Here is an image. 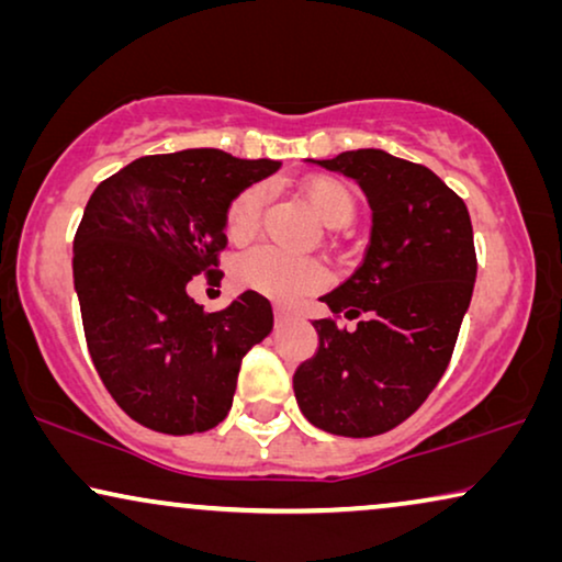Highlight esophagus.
Wrapping results in <instances>:
<instances>
[{
  "instance_id": "obj_1",
  "label": "esophagus",
  "mask_w": 562,
  "mask_h": 562,
  "mask_svg": "<svg viewBox=\"0 0 562 562\" xmlns=\"http://www.w3.org/2000/svg\"><path fill=\"white\" fill-rule=\"evenodd\" d=\"M276 325H286V322H289V317H291V314H289V310H286V306H276Z\"/></svg>"
}]
</instances>
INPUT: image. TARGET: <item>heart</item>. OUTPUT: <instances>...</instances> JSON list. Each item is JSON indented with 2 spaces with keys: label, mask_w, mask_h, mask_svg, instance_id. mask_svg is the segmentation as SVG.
<instances>
[{
  "label": "heart",
  "mask_w": 562,
  "mask_h": 562,
  "mask_svg": "<svg viewBox=\"0 0 562 562\" xmlns=\"http://www.w3.org/2000/svg\"><path fill=\"white\" fill-rule=\"evenodd\" d=\"M304 196L312 204L314 214L329 227H340L356 214V196H352V191L342 181L329 179V176H317V179L306 181ZM263 202V187H250L243 194H237L225 217L227 235L235 237V240L248 237L258 225ZM235 279L240 286L258 291V294L279 299V302H291V299L319 289L327 273L319 260L291 256L286 250L263 245V248L245 252L237 260Z\"/></svg>",
  "instance_id": "1"
}]
</instances>
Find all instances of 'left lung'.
Masks as SVG:
<instances>
[{"mask_svg": "<svg viewBox=\"0 0 562 562\" xmlns=\"http://www.w3.org/2000/svg\"><path fill=\"white\" fill-rule=\"evenodd\" d=\"M306 164L363 189L371 243L356 273L319 296L333 314L363 322L352 333L312 322L319 342L294 373L296 404L329 435L373 437L417 412L450 363L479 268L471 214L440 176L386 150Z\"/></svg>", "mask_w": 562, "mask_h": 562, "instance_id": "1", "label": "left lung"}]
</instances>
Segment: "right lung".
Segmentation results:
<instances>
[{
	"label": "right lung",
	"instance_id": "right-lung-1",
	"mask_svg": "<svg viewBox=\"0 0 562 562\" xmlns=\"http://www.w3.org/2000/svg\"><path fill=\"white\" fill-rule=\"evenodd\" d=\"M279 168L189 148L137 158L91 194L74 237V291L99 379L140 425L194 435L227 417L243 356L271 333L273 310L243 291L204 312L187 286L217 273L233 199Z\"/></svg>",
	"mask_w": 562,
	"mask_h": 562
}]
</instances>
